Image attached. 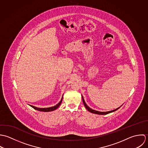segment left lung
<instances>
[{"label": "left lung", "mask_w": 148, "mask_h": 148, "mask_svg": "<svg viewBox=\"0 0 148 148\" xmlns=\"http://www.w3.org/2000/svg\"><path fill=\"white\" fill-rule=\"evenodd\" d=\"M82 101H83V102H84V106H85V108H86V109L90 112H91V113H94V114H101V115H105V114H109V113H112V112H115L116 110H118V109L120 108H118L117 109H114V110H111V111H109V112H98V111H97V110H93V109H91V108H90L89 106L86 105V103H85V100H84V97H83V96L82 95Z\"/></svg>", "instance_id": "obj_1"}]
</instances>
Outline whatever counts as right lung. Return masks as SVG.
Wrapping results in <instances>:
<instances>
[{"label":"right lung","instance_id":"obj_1","mask_svg":"<svg viewBox=\"0 0 148 148\" xmlns=\"http://www.w3.org/2000/svg\"><path fill=\"white\" fill-rule=\"evenodd\" d=\"M62 99H63V96L62 97V99L60 101L59 103L58 104H57L56 106H53V107H50V108H36L35 106H34L32 105H30L31 107H32V108H34V109L36 110H38V111H40V112H51V111H53V110H56L59 106L62 103Z\"/></svg>","mask_w":148,"mask_h":148}]
</instances>
